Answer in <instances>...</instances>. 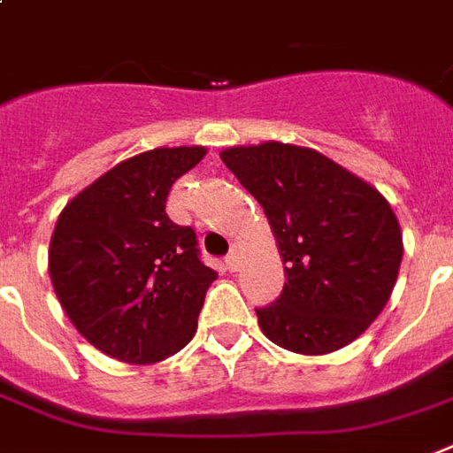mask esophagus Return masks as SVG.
<instances>
[{"mask_svg":"<svg viewBox=\"0 0 453 453\" xmlns=\"http://www.w3.org/2000/svg\"><path fill=\"white\" fill-rule=\"evenodd\" d=\"M226 265H227V271H240V265H242V254L237 250H233L230 254L226 257Z\"/></svg>","mask_w":453,"mask_h":453,"instance_id":"1","label":"esophagus"}]
</instances>
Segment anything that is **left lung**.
<instances>
[{
	"label": "left lung",
	"mask_w": 453,
	"mask_h": 453,
	"mask_svg": "<svg viewBox=\"0 0 453 453\" xmlns=\"http://www.w3.org/2000/svg\"><path fill=\"white\" fill-rule=\"evenodd\" d=\"M220 158L264 206L288 273L278 302L257 309L265 337L306 357L351 344L385 309L402 265L388 199L309 147L250 144Z\"/></svg>",
	"instance_id": "8db88e82"
}]
</instances>
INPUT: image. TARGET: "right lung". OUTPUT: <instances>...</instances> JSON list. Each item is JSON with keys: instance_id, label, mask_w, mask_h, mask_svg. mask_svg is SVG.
Masks as SVG:
<instances>
[{"instance_id": "1", "label": "right lung", "mask_w": 453, "mask_h": 453, "mask_svg": "<svg viewBox=\"0 0 453 453\" xmlns=\"http://www.w3.org/2000/svg\"><path fill=\"white\" fill-rule=\"evenodd\" d=\"M203 154V147L142 151L58 213L51 285L75 330L106 357L157 364L195 337L206 289L219 275L202 264L195 230L168 219L165 199Z\"/></svg>"}]
</instances>
